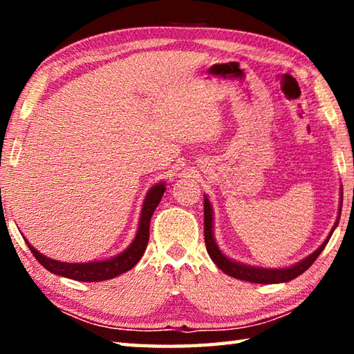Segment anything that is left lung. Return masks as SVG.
I'll use <instances>...</instances> for the list:
<instances>
[{"label": "left lung", "instance_id": "8db88e82", "mask_svg": "<svg viewBox=\"0 0 354 354\" xmlns=\"http://www.w3.org/2000/svg\"><path fill=\"white\" fill-rule=\"evenodd\" d=\"M339 211H342V206H340ZM339 218H340V212H339L337 221H335V225L333 226V231L335 230V226H337ZM212 223H214L212 206L205 196V242H206V250L209 256H211V259L217 263L220 270H223L226 274H230V277L242 279V281H250V283H257V284L287 283V281H292L293 278L299 277V274L306 272L308 268L315 262V259L320 256L323 248L326 247V243L333 234V231L329 232L328 239L320 245V248H317L313 254H309L306 259L295 263V266H292L289 268H261V267H250V266H245V263L231 261L230 257H226L223 253H221L217 247V243H215Z\"/></svg>", "mask_w": 354, "mask_h": 354}]
</instances>
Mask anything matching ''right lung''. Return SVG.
<instances>
[{
	"label": "right lung",
	"instance_id": "1",
	"mask_svg": "<svg viewBox=\"0 0 354 354\" xmlns=\"http://www.w3.org/2000/svg\"><path fill=\"white\" fill-rule=\"evenodd\" d=\"M165 192L164 183H159L158 185L148 192L145 201H143L140 221H139V230L134 237L133 243L115 257H111L107 261H98V262H84V263H68V262H59L55 259H50L45 254L39 253L31 243H28L29 250H31L32 256L37 259L46 270L51 273L59 274V277H65L70 279L82 281V283H95V281H106L112 279L128 272L133 268L137 262L140 261L148 245L149 239V221H151V215L154 209L158 207L160 198H162Z\"/></svg>",
	"mask_w": 354,
	"mask_h": 354
}]
</instances>
